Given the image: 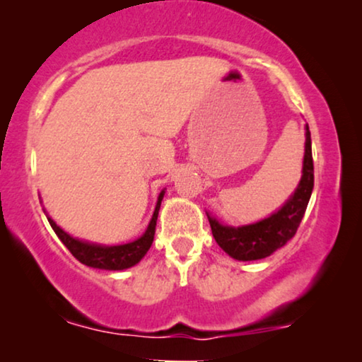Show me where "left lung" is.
<instances>
[{
	"label": "left lung",
	"mask_w": 362,
	"mask_h": 362,
	"mask_svg": "<svg viewBox=\"0 0 362 362\" xmlns=\"http://www.w3.org/2000/svg\"><path fill=\"white\" fill-rule=\"evenodd\" d=\"M313 156H311V136L308 123L305 125V155L301 180L284 206L265 219L247 226H224L206 212L212 235L222 250L232 259L249 262L265 259L284 247L296 234L313 191Z\"/></svg>",
	"instance_id": "left-lung-1"
}]
</instances>
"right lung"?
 Instances as JSON below:
<instances>
[{"instance_id": "right-lung-1", "label": "right lung", "mask_w": 362, "mask_h": 362, "mask_svg": "<svg viewBox=\"0 0 362 362\" xmlns=\"http://www.w3.org/2000/svg\"><path fill=\"white\" fill-rule=\"evenodd\" d=\"M163 196H165V189L160 192V196H158L151 221L150 224H148L146 230L143 232V235L138 237L136 240L120 245H102L95 244V242L77 239V237H72L69 232L64 230L61 226H57L56 221H54L52 217H49L46 209H44V214H46L49 224H51L62 244L66 245L67 249L71 250V254L76 257L78 262H82L83 265L100 270H127L130 269V267L136 265L138 262L146 255V252L150 250L153 239H155L156 219L158 212H160Z\"/></svg>"}]
</instances>
